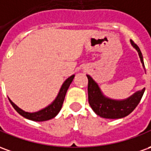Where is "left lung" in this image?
I'll use <instances>...</instances> for the list:
<instances>
[{
  "label": "left lung",
  "mask_w": 151,
  "mask_h": 151,
  "mask_svg": "<svg viewBox=\"0 0 151 151\" xmlns=\"http://www.w3.org/2000/svg\"><path fill=\"white\" fill-rule=\"evenodd\" d=\"M130 43L138 53L142 68L146 72L141 50L131 40ZM86 77L88 78V100L90 106L96 115L106 119H120L129 115L140 103L145 91V88H143L124 99H111L103 93L99 84L92 78L91 76L87 74Z\"/></svg>",
  "instance_id": "1"
}]
</instances>
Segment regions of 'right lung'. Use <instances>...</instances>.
I'll return each instance as SVG.
<instances>
[{
  "instance_id": "1",
  "label": "right lung",
  "mask_w": 151,
  "mask_h": 151,
  "mask_svg": "<svg viewBox=\"0 0 151 151\" xmlns=\"http://www.w3.org/2000/svg\"><path fill=\"white\" fill-rule=\"evenodd\" d=\"M74 77H75V74H73L72 76H70L66 79L65 81L63 82L62 86L60 88L59 92L55 99L47 107L42 108L37 111H34V112L26 111L18 107L9 98V100L12 106L14 107V108L18 111V113L20 114L22 116L25 117L26 119L33 120V121H46V120H51L56 116L60 111V109L62 108L63 102L65 97L66 92L68 91L69 86L73 82Z\"/></svg>"
}]
</instances>
